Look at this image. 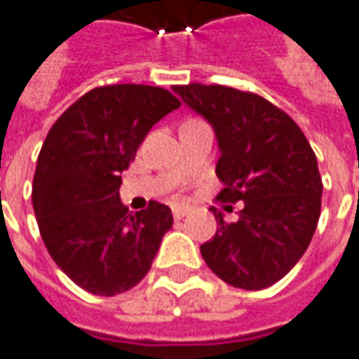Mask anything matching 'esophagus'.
Listing matches in <instances>:
<instances>
[{"mask_svg":"<svg viewBox=\"0 0 359 359\" xmlns=\"http://www.w3.org/2000/svg\"><path fill=\"white\" fill-rule=\"evenodd\" d=\"M189 215V206H184V204H177V206H172V217L180 220V218H184Z\"/></svg>","mask_w":359,"mask_h":359,"instance_id":"esophagus-1","label":"esophagus"}]
</instances>
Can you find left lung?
<instances>
[{
    "label": "left lung",
    "instance_id": "obj_1",
    "mask_svg": "<svg viewBox=\"0 0 359 359\" xmlns=\"http://www.w3.org/2000/svg\"><path fill=\"white\" fill-rule=\"evenodd\" d=\"M187 105L217 133L218 201L244 203L236 222L215 210L217 234L201 246L226 284L262 290L302 258L318 226L322 177L314 151L290 115L260 95L224 85H175Z\"/></svg>",
    "mask_w": 359,
    "mask_h": 359
}]
</instances>
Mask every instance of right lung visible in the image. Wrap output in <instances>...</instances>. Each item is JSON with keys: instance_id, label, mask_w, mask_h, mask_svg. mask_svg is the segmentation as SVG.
I'll return each mask as SVG.
<instances>
[{"instance_id": "obj_1", "label": "right lung", "mask_w": 359, "mask_h": 359, "mask_svg": "<svg viewBox=\"0 0 359 359\" xmlns=\"http://www.w3.org/2000/svg\"><path fill=\"white\" fill-rule=\"evenodd\" d=\"M163 87L105 85L79 97L47 133L33 177V210L47 252L83 290L115 296L151 270L167 204L133 215L118 198L121 172L153 125L179 109Z\"/></svg>"}]
</instances>
